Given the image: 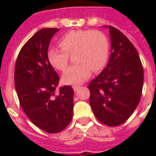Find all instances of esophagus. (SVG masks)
Masks as SVG:
<instances>
[{
	"instance_id": "obj_1",
	"label": "esophagus",
	"mask_w": 156,
	"mask_h": 156,
	"mask_svg": "<svg viewBox=\"0 0 156 156\" xmlns=\"http://www.w3.org/2000/svg\"><path fill=\"white\" fill-rule=\"evenodd\" d=\"M73 90H74V91H77V90H78L79 88H80V86L75 85V86H73Z\"/></svg>"
}]
</instances>
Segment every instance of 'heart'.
<instances>
[{"instance_id":"1","label":"heart","mask_w":156,"mask_h":156,"mask_svg":"<svg viewBox=\"0 0 156 156\" xmlns=\"http://www.w3.org/2000/svg\"><path fill=\"white\" fill-rule=\"evenodd\" d=\"M59 44L62 49L50 48L48 51V61L58 70L67 68L69 55L75 52L76 64L63 73V80L67 84H80L87 80L92 70L102 69L108 60L110 44L101 31L71 30L61 38Z\"/></svg>"}]
</instances>
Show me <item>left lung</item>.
<instances>
[{
	"label": "left lung",
	"instance_id": "1",
	"mask_svg": "<svg viewBox=\"0 0 156 156\" xmlns=\"http://www.w3.org/2000/svg\"><path fill=\"white\" fill-rule=\"evenodd\" d=\"M109 28L111 55L106 68L90 81V104L96 118L108 126L123 124L140 101L143 68L137 50L118 29Z\"/></svg>",
	"mask_w": 156,
	"mask_h": 156
}]
</instances>
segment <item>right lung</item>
Returning a JSON list of instances; mask_svg holds the SVG:
<instances>
[{
    "instance_id": "obj_1",
    "label": "right lung",
    "mask_w": 156,
    "mask_h": 156,
    "mask_svg": "<svg viewBox=\"0 0 156 156\" xmlns=\"http://www.w3.org/2000/svg\"><path fill=\"white\" fill-rule=\"evenodd\" d=\"M57 28L37 31L19 52L14 69V84L22 108L42 130L59 133L73 116V90L70 86L56 89L58 74L48 58L50 40Z\"/></svg>"
}]
</instances>
